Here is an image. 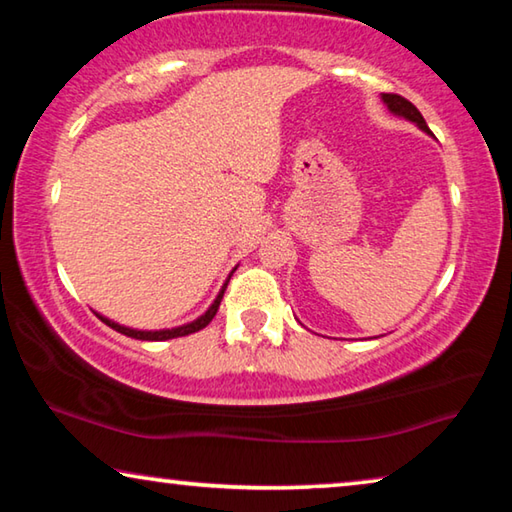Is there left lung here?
<instances>
[{"mask_svg":"<svg viewBox=\"0 0 512 512\" xmlns=\"http://www.w3.org/2000/svg\"><path fill=\"white\" fill-rule=\"evenodd\" d=\"M381 101L386 103V108L393 112V115H397V117H404V119H409V121H413L415 126L418 128H422L424 133H429V135H433L431 131H429V126H427V121H424V117L420 115V110L413 106V103L409 101V99H404V97H400V94H381Z\"/></svg>","mask_w":512,"mask_h":512,"instance_id":"1","label":"left lung"}]
</instances>
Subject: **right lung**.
Here are the masks:
<instances>
[{
  "instance_id": "right-lung-1",
  "label": "right lung",
  "mask_w": 512,
  "mask_h": 512,
  "mask_svg": "<svg viewBox=\"0 0 512 512\" xmlns=\"http://www.w3.org/2000/svg\"><path fill=\"white\" fill-rule=\"evenodd\" d=\"M228 282H230V277H228V280H225V284H223L221 291H219V296H216V300L212 302V307L207 309L203 316H198L196 320H192V323L180 325V327H171V329H155V332H146V329H133V327H124V325H119V323H115V320H110V318H106V316L97 314V311H94V314H97V316L101 318V323H106L108 327H112V329H115V332H119V334L131 336V339H140V341H167V339H178V336L194 334V332H198V329H203V327L210 325V320L216 316V311H219L221 298H223V293H225V287H228Z\"/></svg>"
}]
</instances>
